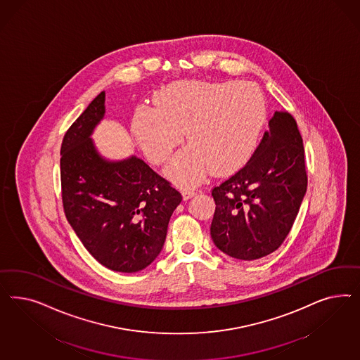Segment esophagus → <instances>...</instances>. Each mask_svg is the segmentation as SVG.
<instances>
[{
    "label": "esophagus",
    "mask_w": 360,
    "mask_h": 360,
    "mask_svg": "<svg viewBox=\"0 0 360 360\" xmlns=\"http://www.w3.org/2000/svg\"><path fill=\"white\" fill-rule=\"evenodd\" d=\"M195 190L194 188H184L182 190V196H184V200H187V199H190V198H193V196L195 195Z\"/></svg>",
    "instance_id": "obj_1"
}]
</instances>
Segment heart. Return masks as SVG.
I'll use <instances>...</instances> for the list:
<instances>
[{"instance_id": "b5f03b06", "label": "heart", "mask_w": 360, "mask_h": 360, "mask_svg": "<svg viewBox=\"0 0 360 360\" xmlns=\"http://www.w3.org/2000/svg\"><path fill=\"white\" fill-rule=\"evenodd\" d=\"M157 108L136 109L131 129L153 164H162L176 145L165 173L179 185H194L211 170L235 173L251 160L266 121V101L260 88L247 82H184L155 96Z\"/></svg>"}]
</instances>
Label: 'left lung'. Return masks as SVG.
Wrapping results in <instances>:
<instances>
[{"label": "left lung", "mask_w": 360, "mask_h": 360, "mask_svg": "<svg viewBox=\"0 0 360 360\" xmlns=\"http://www.w3.org/2000/svg\"><path fill=\"white\" fill-rule=\"evenodd\" d=\"M304 142L293 116L274 112L251 160L212 188L211 238L233 259L256 260L276 251L306 194Z\"/></svg>", "instance_id": "left-lung-1"}]
</instances>
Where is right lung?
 Listing matches in <instances>:
<instances>
[{
    "instance_id": "obj_1",
    "label": "right lung",
    "mask_w": 360,
    "mask_h": 360,
    "mask_svg": "<svg viewBox=\"0 0 360 360\" xmlns=\"http://www.w3.org/2000/svg\"><path fill=\"white\" fill-rule=\"evenodd\" d=\"M105 115L100 92L65 131L60 182L65 218L101 265L142 271L164 248L167 224L182 196L141 158L110 161L91 136Z\"/></svg>"
}]
</instances>
